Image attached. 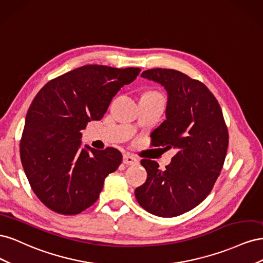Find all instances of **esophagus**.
<instances>
[{"label": "esophagus", "mask_w": 263, "mask_h": 263, "mask_svg": "<svg viewBox=\"0 0 263 263\" xmlns=\"http://www.w3.org/2000/svg\"><path fill=\"white\" fill-rule=\"evenodd\" d=\"M123 162L127 165H133V164H137L138 163V158H136L133 155L129 154H126L123 157Z\"/></svg>", "instance_id": "1"}]
</instances>
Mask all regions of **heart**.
Wrapping results in <instances>:
<instances>
[{"label":"heart","mask_w":263,"mask_h":263,"mask_svg":"<svg viewBox=\"0 0 263 263\" xmlns=\"http://www.w3.org/2000/svg\"><path fill=\"white\" fill-rule=\"evenodd\" d=\"M145 94L146 95H153V97H160V95H159L157 92H147Z\"/></svg>","instance_id":"b5f03b06"}]
</instances>
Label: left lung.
I'll use <instances>...</instances> for the list:
<instances>
[{"instance_id": "8db88e82", "label": "left lung", "mask_w": 263, "mask_h": 263, "mask_svg": "<svg viewBox=\"0 0 263 263\" xmlns=\"http://www.w3.org/2000/svg\"><path fill=\"white\" fill-rule=\"evenodd\" d=\"M141 77L168 92L165 121L151 133L153 146L173 148L177 154L165 170L142 159L148 176L135 196L156 216H179L211 193L227 154V126L217 100L202 82L173 69H150Z\"/></svg>"}]
</instances>
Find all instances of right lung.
I'll return each mask as SVG.
<instances>
[{
    "instance_id": "right-lung-1",
    "label": "right lung",
    "mask_w": 263,
    "mask_h": 263,
    "mask_svg": "<svg viewBox=\"0 0 263 263\" xmlns=\"http://www.w3.org/2000/svg\"><path fill=\"white\" fill-rule=\"evenodd\" d=\"M139 68L87 65L52 79L31 102L21 139L29 184L51 211L76 215L93 205L104 180L122 163L119 150L81 147V130L100 121Z\"/></svg>"
}]
</instances>
